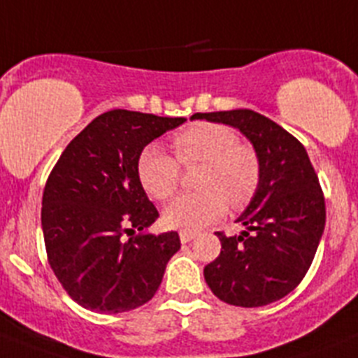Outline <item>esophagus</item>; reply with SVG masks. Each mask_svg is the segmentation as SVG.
Here are the masks:
<instances>
[{"label": "esophagus", "instance_id": "34e87169", "mask_svg": "<svg viewBox=\"0 0 358 358\" xmlns=\"http://www.w3.org/2000/svg\"><path fill=\"white\" fill-rule=\"evenodd\" d=\"M194 238H196L194 232H187V231L180 232V241H182V243H189V241H192Z\"/></svg>", "mask_w": 358, "mask_h": 358}]
</instances>
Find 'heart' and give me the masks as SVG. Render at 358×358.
<instances>
[{"label": "heart", "mask_w": 358, "mask_h": 358, "mask_svg": "<svg viewBox=\"0 0 358 358\" xmlns=\"http://www.w3.org/2000/svg\"><path fill=\"white\" fill-rule=\"evenodd\" d=\"M176 158L183 166L205 162L198 185L201 191L183 192L164 209L171 229L194 232L217 222L229 209L247 205L259 185V160L229 126L201 122L173 138ZM158 145H148L138 157V178L149 196L166 200L176 191L180 166Z\"/></svg>", "instance_id": "obj_1"}]
</instances>
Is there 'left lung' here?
<instances>
[{"mask_svg":"<svg viewBox=\"0 0 358 358\" xmlns=\"http://www.w3.org/2000/svg\"><path fill=\"white\" fill-rule=\"evenodd\" d=\"M192 120L236 127L259 160V185L238 222L239 236L216 232L222 252L203 268L223 303L256 308L290 294L308 272L324 232L326 207L304 145L252 110L194 113Z\"/></svg>","mask_w":358,"mask_h":358,"instance_id":"left-lung-1","label":"left lung"}]
</instances>
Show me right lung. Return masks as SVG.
I'll return each instance as SVG.
<instances>
[{"mask_svg": "<svg viewBox=\"0 0 358 358\" xmlns=\"http://www.w3.org/2000/svg\"><path fill=\"white\" fill-rule=\"evenodd\" d=\"M183 122V117L106 111L66 145L50 173L41 209L48 263L83 308L129 312L157 294L180 238L173 231L148 232L158 210L136 166L149 142ZM136 230L141 234L135 236Z\"/></svg>", "mask_w": 358, "mask_h": 358, "instance_id": "1", "label": "right lung"}]
</instances>
